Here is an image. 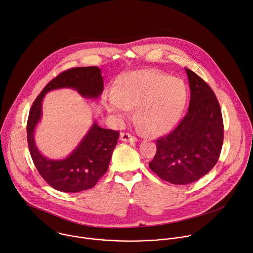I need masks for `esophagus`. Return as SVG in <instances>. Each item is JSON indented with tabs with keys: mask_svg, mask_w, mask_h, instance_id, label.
Here are the masks:
<instances>
[{
	"mask_svg": "<svg viewBox=\"0 0 253 253\" xmlns=\"http://www.w3.org/2000/svg\"><path fill=\"white\" fill-rule=\"evenodd\" d=\"M120 139L122 141H129V142H136L137 141V138L130 135L129 133H126V132H122L121 135H120Z\"/></svg>",
	"mask_w": 253,
	"mask_h": 253,
	"instance_id": "34e87169",
	"label": "esophagus"
}]
</instances>
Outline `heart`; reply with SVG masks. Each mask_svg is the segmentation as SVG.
<instances>
[{"label":"heart","instance_id":"1","mask_svg":"<svg viewBox=\"0 0 253 253\" xmlns=\"http://www.w3.org/2000/svg\"><path fill=\"white\" fill-rule=\"evenodd\" d=\"M187 88L178 78L154 70L123 74L116 82L114 95L106 109L119 120L126 119L130 108L140 129L150 134H164L177 124L186 104Z\"/></svg>","mask_w":253,"mask_h":253}]
</instances>
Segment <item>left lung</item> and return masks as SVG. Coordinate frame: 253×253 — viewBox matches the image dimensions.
Returning a JSON list of instances; mask_svg holds the SVG:
<instances>
[{
    "instance_id": "8db88e82",
    "label": "left lung",
    "mask_w": 253,
    "mask_h": 253,
    "mask_svg": "<svg viewBox=\"0 0 253 253\" xmlns=\"http://www.w3.org/2000/svg\"><path fill=\"white\" fill-rule=\"evenodd\" d=\"M189 83L188 112L168 135L156 140L157 154L149 169L163 180L188 184L216 165L223 143V122L218 100L210 85L185 68Z\"/></svg>"
}]
</instances>
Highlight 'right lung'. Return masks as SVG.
Wrapping results in <instances>:
<instances>
[{
    "instance_id": "right-lung-1",
    "label": "right lung",
    "mask_w": 253,
    "mask_h": 253,
    "mask_svg": "<svg viewBox=\"0 0 253 253\" xmlns=\"http://www.w3.org/2000/svg\"><path fill=\"white\" fill-rule=\"evenodd\" d=\"M59 88H73L84 98L96 99L104 90L102 71L97 67H84L63 72L43 87L29 114L28 144L39 173L53 188L75 193L93 187L107 172L120 132L100 127L93 121L85 135L67 158L50 160L43 157L35 141V129L42 119V104L45 93Z\"/></svg>"
}]
</instances>
